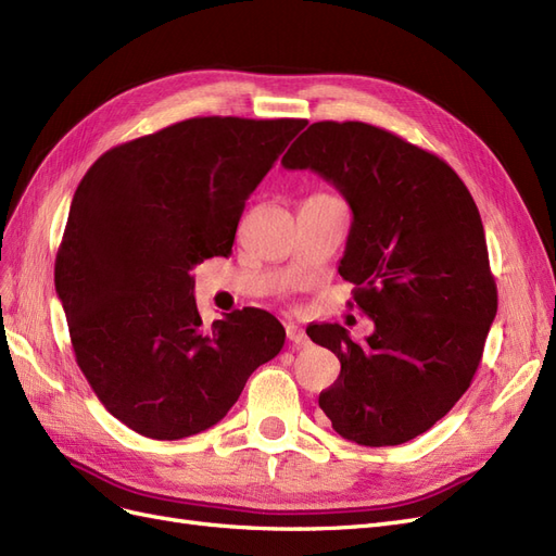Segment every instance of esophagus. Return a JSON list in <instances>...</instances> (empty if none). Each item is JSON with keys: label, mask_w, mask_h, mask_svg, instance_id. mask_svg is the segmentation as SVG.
I'll return each instance as SVG.
<instances>
[{"label": "esophagus", "mask_w": 556, "mask_h": 556, "mask_svg": "<svg viewBox=\"0 0 556 556\" xmlns=\"http://www.w3.org/2000/svg\"><path fill=\"white\" fill-rule=\"evenodd\" d=\"M285 331H288V341H290L292 345H296V348H304V345L311 343L306 331L301 329V327H296V325H288V327H285Z\"/></svg>", "instance_id": "obj_1"}]
</instances>
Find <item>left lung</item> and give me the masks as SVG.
Returning <instances> with one entry per match:
<instances>
[{
    "label": "left lung",
    "mask_w": 556,
    "mask_h": 556,
    "mask_svg": "<svg viewBox=\"0 0 556 556\" xmlns=\"http://www.w3.org/2000/svg\"><path fill=\"white\" fill-rule=\"evenodd\" d=\"M282 166L311 169L345 197L339 274L376 325L364 343L341 325L308 327L341 362L319 408L352 443H406L468 390L496 317L476 201L441 157L366 123H313Z\"/></svg>",
    "instance_id": "8db88e82"
}]
</instances>
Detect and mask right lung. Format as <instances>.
Instances as JSON below:
<instances>
[{
  "mask_svg": "<svg viewBox=\"0 0 556 556\" xmlns=\"http://www.w3.org/2000/svg\"><path fill=\"white\" fill-rule=\"evenodd\" d=\"M306 121L192 117L115 146L83 176L55 290L83 376L155 441L217 425L285 329L260 308L204 327L192 268L227 257L248 197Z\"/></svg>",
  "mask_w": 556,
  "mask_h": 556,
  "instance_id": "1",
  "label": "right lung"
}]
</instances>
